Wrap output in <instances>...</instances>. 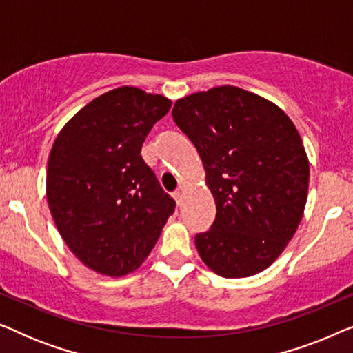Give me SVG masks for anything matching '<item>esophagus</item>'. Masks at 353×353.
<instances>
[{
  "label": "esophagus",
  "instance_id": "obj_1",
  "mask_svg": "<svg viewBox=\"0 0 353 353\" xmlns=\"http://www.w3.org/2000/svg\"><path fill=\"white\" fill-rule=\"evenodd\" d=\"M183 194H185V188H183V186H180V188H178V190H176L175 192H173V197H175V201H176V204H178V205L181 204Z\"/></svg>",
  "mask_w": 353,
  "mask_h": 353
}]
</instances>
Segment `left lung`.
I'll return each instance as SVG.
<instances>
[{"label":"left lung","mask_w":353,"mask_h":353,"mask_svg":"<svg viewBox=\"0 0 353 353\" xmlns=\"http://www.w3.org/2000/svg\"><path fill=\"white\" fill-rule=\"evenodd\" d=\"M173 120L194 144L216 215L196 236L202 262L223 278L268 268L292 239L308 194L310 163L281 108L223 85L178 99Z\"/></svg>","instance_id":"left-lung-1"}]
</instances>
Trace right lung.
Here are the masks:
<instances>
[{"mask_svg":"<svg viewBox=\"0 0 353 353\" xmlns=\"http://www.w3.org/2000/svg\"><path fill=\"white\" fill-rule=\"evenodd\" d=\"M170 105L162 94L120 86L81 108L52 143L48 205L67 248L96 273L120 278L141 267L175 210L141 157Z\"/></svg>","mask_w":353,"mask_h":353,"instance_id":"right-lung-1","label":"right lung"}]
</instances>
